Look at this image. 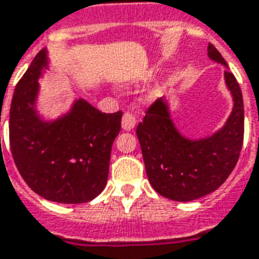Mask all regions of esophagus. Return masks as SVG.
<instances>
[{
    "mask_svg": "<svg viewBox=\"0 0 259 259\" xmlns=\"http://www.w3.org/2000/svg\"><path fill=\"white\" fill-rule=\"evenodd\" d=\"M136 116L132 112H124L123 116H122V127H123L124 130H133L135 129V126H136Z\"/></svg>",
    "mask_w": 259,
    "mask_h": 259,
    "instance_id": "1",
    "label": "esophagus"
}]
</instances>
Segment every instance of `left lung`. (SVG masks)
<instances>
[{
  "mask_svg": "<svg viewBox=\"0 0 259 259\" xmlns=\"http://www.w3.org/2000/svg\"><path fill=\"white\" fill-rule=\"evenodd\" d=\"M207 55L227 66L211 44ZM225 83L233 97V110L224 127L206 139L184 137L176 129L164 99L148 107L136 133L149 183L159 195L177 202L202 198L220 188L236 166L244 136L243 96L229 71H225Z\"/></svg>",
  "mask_w": 259,
  "mask_h": 259,
  "instance_id": "8db88e82",
  "label": "left lung"
}]
</instances>
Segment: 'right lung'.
<instances>
[{
    "mask_svg": "<svg viewBox=\"0 0 259 259\" xmlns=\"http://www.w3.org/2000/svg\"><path fill=\"white\" fill-rule=\"evenodd\" d=\"M47 67V49H42L13 93L9 111L13 160L26 184L44 199L68 204L91 202L107 184L122 111L104 114L79 99L59 119H41L35 100L38 78Z\"/></svg>",
    "mask_w": 259,
    "mask_h": 259,
    "instance_id": "1",
    "label": "right lung"
}]
</instances>
